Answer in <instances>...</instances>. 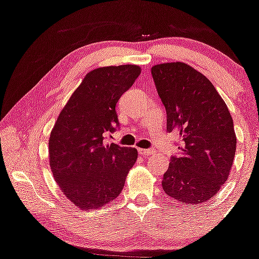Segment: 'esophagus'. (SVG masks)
<instances>
[{
	"label": "esophagus",
	"instance_id": "1",
	"mask_svg": "<svg viewBox=\"0 0 259 259\" xmlns=\"http://www.w3.org/2000/svg\"><path fill=\"white\" fill-rule=\"evenodd\" d=\"M139 153L143 155V157H148V155L153 154V151L152 149H146V148H139Z\"/></svg>",
	"mask_w": 259,
	"mask_h": 259
}]
</instances>
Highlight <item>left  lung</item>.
Here are the masks:
<instances>
[{"mask_svg":"<svg viewBox=\"0 0 259 259\" xmlns=\"http://www.w3.org/2000/svg\"><path fill=\"white\" fill-rule=\"evenodd\" d=\"M166 110V130L180 136L179 157L164 174V192L183 204H200L219 193L235 157L232 116L213 84L185 62L151 70Z\"/></svg>","mask_w":259,"mask_h":259,"instance_id":"obj_1","label":"left lung"}]
</instances>
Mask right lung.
Wrapping results in <instances>:
<instances>
[{"instance_id": "1", "label": "right lung", "mask_w": 259, "mask_h": 259, "mask_svg": "<svg viewBox=\"0 0 259 259\" xmlns=\"http://www.w3.org/2000/svg\"><path fill=\"white\" fill-rule=\"evenodd\" d=\"M140 73L136 65L90 71L55 121L49 164L61 192L80 210L113 201L138 159L136 148L104 140L119 125L116 105Z\"/></svg>"}]
</instances>
